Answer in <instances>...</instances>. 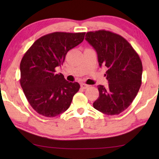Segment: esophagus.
I'll return each mask as SVG.
<instances>
[{
	"label": "esophagus",
	"mask_w": 159,
	"mask_h": 159,
	"mask_svg": "<svg viewBox=\"0 0 159 159\" xmlns=\"http://www.w3.org/2000/svg\"><path fill=\"white\" fill-rule=\"evenodd\" d=\"M80 86H81V88L84 89H84H87L89 87L88 84H84V83L81 84V85H80Z\"/></svg>",
	"instance_id": "34e87169"
}]
</instances>
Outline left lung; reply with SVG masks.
I'll list each match as a JSON object with an SVG mask.
<instances>
[{
  "label": "left lung",
  "instance_id": "8db88e82",
  "mask_svg": "<svg viewBox=\"0 0 159 159\" xmlns=\"http://www.w3.org/2000/svg\"><path fill=\"white\" fill-rule=\"evenodd\" d=\"M85 40L98 54L99 66H105L108 85H98L99 97L93 107L107 115H118L130 106L142 83L143 65L129 42L118 34L101 30L87 32Z\"/></svg>",
  "mask_w": 159,
  "mask_h": 159
}]
</instances>
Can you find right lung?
Masks as SVG:
<instances>
[{
  "label": "right lung",
  "mask_w": 159,
  "mask_h": 159,
  "mask_svg": "<svg viewBox=\"0 0 159 159\" xmlns=\"http://www.w3.org/2000/svg\"><path fill=\"white\" fill-rule=\"evenodd\" d=\"M85 32H56L41 37L24 55L20 63V84L32 108L45 117L68 109L80 88L69 82L56 68L64 62L69 50L81 43Z\"/></svg>",
  "instance_id": "right-lung-1"
}]
</instances>
